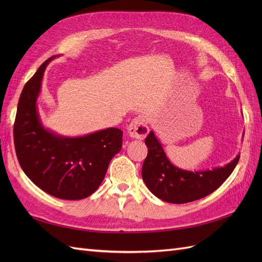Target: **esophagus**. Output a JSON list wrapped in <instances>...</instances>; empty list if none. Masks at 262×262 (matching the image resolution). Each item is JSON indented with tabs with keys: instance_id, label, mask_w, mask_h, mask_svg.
Returning a JSON list of instances; mask_svg holds the SVG:
<instances>
[{
	"instance_id": "34e87169",
	"label": "esophagus",
	"mask_w": 262,
	"mask_h": 262,
	"mask_svg": "<svg viewBox=\"0 0 262 262\" xmlns=\"http://www.w3.org/2000/svg\"><path fill=\"white\" fill-rule=\"evenodd\" d=\"M126 130H128V133L131 138L139 140L144 139L149 131L145 118L141 116L134 118Z\"/></svg>"
}]
</instances>
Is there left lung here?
I'll return each mask as SVG.
<instances>
[{
  "instance_id": "left-lung-1",
  "label": "left lung",
  "mask_w": 262,
  "mask_h": 262,
  "mask_svg": "<svg viewBox=\"0 0 262 262\" xmlns=\"http://www.w3.org/2000/svg\"><path fill=\"white\" fill-rule=\"evenodd\" d=\"M147 156L142 167L147 189L165 202L181 204L199 200L212 193L229 177L239 161V154L223 167L186 170L173 165L166 155L154 131L145 139Z\"/></svg>"
}]
</instances>
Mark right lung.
Here are the masks:
<instances>
[{
	"mask_svg": "<svg viewBox=\"0 0 262 262\" xmlns=\"http://www.w3.org/2000/svg\"><path fill=\"white\" fill-rule=\"evenodd\" d=\"M25 84L14 123V144L21 169L34 184L55 198L81 200L96 191L112 158L122 148L123 132L107 128L82 137H64L43 126L37 99L47 66Z\"/></svg>",
	"mask_w": 262,
	"mask_h": 262,
	"instance_id": "add662e5",
	"label": "right lung"
}]
</instances>
